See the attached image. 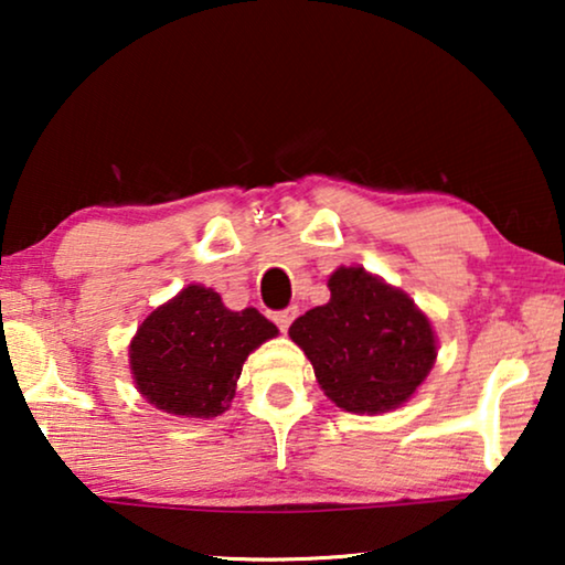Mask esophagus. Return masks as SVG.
I'll list each match as a JSON object with an SVG mask.
<instances>
[{"label": "esophagus", "instance_id": "esophagus-1", "mask_svg": "<svg viewBox=\"0 0 565 565\" xmlns=\"http://www.w3.org/2000/svg\"><path fill=\"white\" fill-rule=\"evenodd\" d=\"M298 316V308L296 306H290V308H282V311H275L273 313V319H275V323H277V329L280 331H288L290 329V323H292V319H296Z\"/></svg>", "mask_w": 565, "mask_h": 565}]
</instances>
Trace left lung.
Listing matches in <instances>:
<instances>
[{
  "instance_id": "obj_1",
  "label": "left lung",
  "mask_w": 565,
  "mask_h": 565,
  "mask_svg": "<svg viewBox=\"0 0 565 565\" xmlns=\"http://www.w3.org/2000/svg\"><path fill=\"white\" fill-rule=\"evenodd\" d=\"M329 290L327 306L311 308L290 327L323 393L352 414L401 406L435 365L427 316L362 267H339Z\"/></svg>"
}]
</instances>
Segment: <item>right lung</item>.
I'll list each match as a JSON object with an SVG mask.
<instances>
[{
	"label": "right lung",
	"instance_id": "right-lung-1",
	"mask_svg": "<svg viewBox=\"0 0 565 565\" xmlns=\"http://www.w3.org/2000/svg\"><path fill=\"white\" fill-rule=\"evenodd\" d=\"M275 334L257 308L228 311L218 292L190 285L136 331L130 370L161 412L211 419L228 408L249 352Z\"/></svg>",
	"mask_w": 565,
	"mask_h": 565
}]
</instances>
